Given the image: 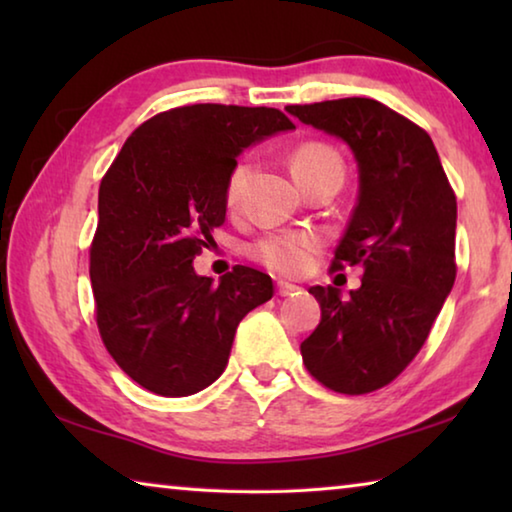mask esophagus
Returning a JSON list of instances; mask_svg holds the SVG:
<instances>
[{
    "label": "esophagus",
    "instance_id": "obj_1",
    "mask_svg": "<svg viewBox=\"0 0 512 512\" xmlns=\"http://www.w3.org/2000/svg\"><path fill=\"white\" fill-rule=\"evenodd\" d=\"M300 291V287H296V284H289V282H277V296L287 298V296H296V293Z\"/></svg>",
    "mask_w": 512,
    "mask_h": 512
}]
</instances>
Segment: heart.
I'll use <instances>...</instances> for the list:
<instances>
[{
	"label": "heart",
	"instance_id": "1",
	"mask_svg": "<svg viewBox=\"0 0 512 512\" xmlns=\"http://www.w3.org/2000/svg\"><path fill=\"white\" fill-rule=\"evenodd\" d=\"M289 164L296 180L311 171L332 169V171L343 173V162L339 158V153L323 142L298 144L289 155ZM248 171H250V162L246 158L237 160L230 167L223 185V198L228 207H232L239 201L241 189L246 185ZM320 246H323V241H320V237L314 235V232L287 230V232H273V235L257 239L255 244L248 248V255L275 275L298 277V275H305L311 268V264H314V257L320 250Z\"/></svg>",
	"mask_w": 512,
	"mask_h": 512
}]
</instances>
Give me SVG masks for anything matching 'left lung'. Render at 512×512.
<instances>
[{
    "mask_svg": "<svg viewBox=\"0 0 512 512\" xmlns=\"http://www.w3.org/2000/svg\"><path fill=\"white\" fill-rule=\"evenodd\" d=\"M287 112L350 146L359 198L332 271L361 287H311L320 323L300 345L309 375L343 395L384 388L415 359L456 280V194L424 128L366 97Z\"/></svg>",
    "mask_w": 512,
    "mask_h": 512,
    "instance_id": "obj_1",
    "label": "left lung"
}]
</instances>
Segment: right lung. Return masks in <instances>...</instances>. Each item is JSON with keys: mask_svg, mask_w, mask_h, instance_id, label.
I'll list each match as a JSON object with an SVG mask.
<instances>
[{"mask_svg": "<svg viewBox=\"0 0 512 512\" xmlns=\"http://www.w3.org/2000/svg\"><path fill=\"white\" fill-rule=\"evenodd\" d=\"M293 121L275 108L194 103L137 126L99 187L90 280L101 341L146 391L185 397L228 366L237 325L273 298L271 277L235 266L219 284L194 257L225 221V176L246 146Z\"/></svg>", "mask_w": 512, "mask_h": 512, "instance_id": "1", "label": "right lung"}]
</instances>
